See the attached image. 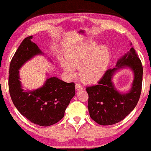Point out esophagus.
Wrapping results in <instances>:
<instances>
[{"label":"esophagus","mask_w":151,"mask_h":151,"mask_svg":"<svg viewBox=\"0 0 151 151\" xmlns=\"http://www.w3.org/2000/svg\"><path fill=\"white\" fill-rule=\"evenodd\" d=\"M76 89H77L78 91H80V90H82L83 88H82V86H81V84H80V83H76Z\"/></svg>","instance_id":"obj_1"}]
</instances>
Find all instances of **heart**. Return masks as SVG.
Wrapping results in <instances>:
<instances>
[{
    "label": "heart",
    "mask_w": 151,
    "mask_h": 151,
    "mask_svg": "<svg viewBox=\"0 0 151 151\" xmlns=\"http://www.w3.org/2000/svg\"><path fill=\"white\" fill-rule=\"evenodd\" d=\"M109 62V49L106 46L92 44L89 46L76 47L68 52L65 62H62V65L70 76L75 75L73 68H80L81 80L86 83H93L104 76Z\"/></svg>",
    "instance_id": "obj_1"
}]
</instances>
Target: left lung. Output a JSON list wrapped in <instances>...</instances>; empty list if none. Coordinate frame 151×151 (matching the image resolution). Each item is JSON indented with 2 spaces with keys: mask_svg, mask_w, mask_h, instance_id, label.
Returning a JSON list of instances; mask_svg holds the SVG:
<instances>
[{
  "mask_svg": "<svg viewBox=\"0 0 151 151\" xmlns=\"http://www.w3.org/2000/svg\"><path fill=\"white\" fill-rule=\"evenodd\" d=\"M125 67L133 70L134 80L130 91L121 94L114 88L112 78L118 68ZM116 67L105 71L96 85L86 88L89 96V115L101 125H113L124 119L136 107L141 96L143 69L141 61L133 47L118 60Z\"/></svg>",
  "mask_w": 151,
  "mask_h": 151,
  "instance_id": "left-lung-1",
  "label": "left lung"
}]
</instances>
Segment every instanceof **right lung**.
I'll list each match as a JSON object with an SVG mask.
<instances>
[{"label": "right lung", "instance_id": "right-lung-1", "mask_svg": "<svg viewBox=\"0 0 151 151\" xmlns=\"http://www.w3.org/2000/svg\"><path fill=\"white\" fill-rule=\"evenodd\" d=\"M26 38L18 47L10 63L9 88L14 106L30 122L42 127L54 125L64 116L65 111L75 96V83H66L55 77L46 80L44 85L34 91H24L18 70L26 62L42 52Z\"/></svg>", "mask_w": 151, "mask_h": 151}]
</instances>
